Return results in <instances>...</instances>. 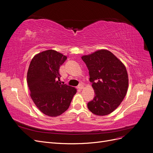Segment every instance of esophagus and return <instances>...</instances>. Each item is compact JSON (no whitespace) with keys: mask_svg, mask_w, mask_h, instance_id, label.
<instances>
[{"mask_svg":"<svg viewBox=\"0 0 153 153\" xmlns=\"http://www.w3.org/2000/svg\"><path fill=\"white\" fill-rule=\"evenodd\" d=\"M84 85H83L82 84H79V85H78V89H83V88H84Z\"/></svg>","mask_w":153,"mask_h":153,"instance_id":"34e87169","label":"esophagus"}]
</instances>
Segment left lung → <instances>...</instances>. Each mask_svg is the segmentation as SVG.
I'll list each match as a JSON object with an SVG mask.
<instances>
[{"mask_svg": "<svg viewBox=\"0 0 153 153\" xmlns=\"http://www.w3.org/2000/svg\"><path fill=\"white\" fill-rule=\"evenodd\" d=\"M89 69L94 98L87 103L92 113L106 115L116 109L124 98L128 76L122 62L106 50H98L82 57Z\"/></svg>", "mask_w": 153, "mask_h": 153, "instance_id": "8db88e82", "label": "left lung"}]
</instances>
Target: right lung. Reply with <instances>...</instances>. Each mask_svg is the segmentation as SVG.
Returning <instances> with one entry per match:
<instances>
[{"mask_svg":"<svg viewBox=\"0 0 153 153\" xmlns=\"http://www.w3.org/2000/svg\"><path fill=\"white\" fill-rule=\"evenodd\" d=\"M67 57L53 50L44 51L32 59L27 72V84L32 100L41 112L51 117L68 110L75 87L61 84L59 68Z\"/></svg>","mask_w":153,"mask_h":153,"instance_id":"obj_1","label":"right lung"}]
</instances>
